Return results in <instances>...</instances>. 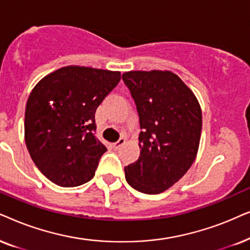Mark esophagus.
Returning <instances> with one entry per match:
<instances>
[{"instance_id":"esophagus-1","label":"esophagus","mask_w":250,"mask_h":250,"mask_svg":"<svg viewBox=\"0 0 250 250\" xmlns=\"http://www.w3.org/2000/svg\"><path fill=\"white\" fill-rule=\"evenodd\" d=\"M125 138L121 137V138L119 139L118 142H116V143H114V144H113V146H114V148H115V149H119L120 147H121L122 145H125Z\"/></svg>"}]
</instances>
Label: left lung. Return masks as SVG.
<instances>
[{"label": "left lung", "mask_w": 250, "mask_h": 250, "mask_svg": "<svg viewBox=\"0 0 250 250\" xmlns=\"http://www.w3.org/2000/svg\"><path fill=\"white\" fill-rule=\"evenodd\" d=\"M122 80L139 115L141 154L125 167L128 184L146 194L171 188L194 162L202 113L197 97L170 71H130Z\"/></svg>", "instance_id": "obj_1"}]
</instances>
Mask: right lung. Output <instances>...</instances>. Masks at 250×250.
<instances>
[{
    "instance_id": "obj_1",
    "label": "right lung",
    "mask_w": 250,
    "mask_h": 250,
    "mask_svg": "<svg viewBox=\"0 0 250 250\" xmlns=\"http://www.w3.org/2000/svg\"><path fill=\"white\" fill-rule=\"evenodd\" d=\"M121 73L65 66L38 82L25 109V142L39 170L73 188L95 176L107 151L96 137V109L118 85Z\"/></svg>"
}]
</instances>
